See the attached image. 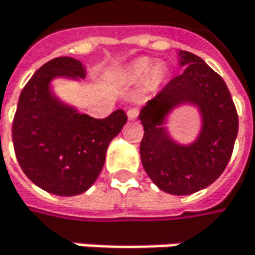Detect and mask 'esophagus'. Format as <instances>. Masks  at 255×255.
<instances>
[{
    "label": "esophagus",
    "mask_w": 255,
    "mask_h": 255,
    "mask_svg": "<svg viewBox=\"0 0 255 255\" xmlns=\"http://www.w3.org/2000/svg\"><path fill=\"white\" fill-rule=\"evenodd\" d=\"M137 115H138V111H137L135 108H131V109H128L127 111V117L129 121H134V120L137 118Z\"/></svg>",
    "instance_id": "obj_1"
}]
</instances>
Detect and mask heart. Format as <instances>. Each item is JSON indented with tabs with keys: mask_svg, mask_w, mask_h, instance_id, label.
Returning a JSON list of instances; mask_svg holds the SVG:
<instances>
[{
	"mask_svg": "<svg viewBox=\"0 0 255 255\" xmlns=\"http://www.w3.org/2000/svg\"><path fill=\"white\" fill-rule=\"evenodd\" d=\"M152 71H150V69ZM147 77L146 84L149 90H155L159 85L164 84V81L168 77V69L165 68V65L158 63L156 66L152 68V60L147 57H141L137 59L135 62H132L127 69H124L123 72V78L124 81H127L129 84H135L140 82L143 78Z\"/></svg>",
	"mask_w": 255,
	"mask_h": 255,
	"instance_id": "obj_1",
	"label": "heart"
}]
</instances>
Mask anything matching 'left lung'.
<instances>
[{"mask_svg": "<svg viewBox=\"0 0 255 255\" xmlns=\"http://www.w3.org/2000/svg\"><path fill=\"white\" fill-rule=\"evenodd\" d=\"M184 71L141 108L140 158L150 180L171 195H190L214 183L229 162L238 135V114L226 82L201 57L178 51ZM200 109L203 127L190 145L174 142L163 127L180 104Z\"/></svg>", "mask_w": 255, "mask_h": 255, "instance_id": "1", "label": "left lung"}]
</instances>
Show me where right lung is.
I'll return each mask as SVG.
<instances>
[{"instance_id": "right-lung-1", "label": "right lung", "mask_w": 255, "mask_h": 255, "mask_svg": "<svg viewBox=\"0 0 255 255\" xmlns=\"http://www.w3.org/2000/svg\"><path fill=\"white\" fill-rule=\"evenodd\" d=\"M85 77L82 63L56 57L42 65L20 93L13 121L16 158L27 178L48 193L74 196L97 180L114 137L127 115L123 109L96 120L79 114L51 91L54 78Z\"/></svg>"}]
</instances>
